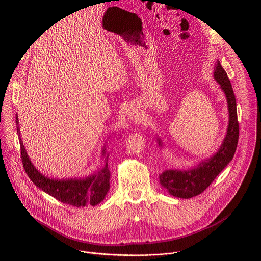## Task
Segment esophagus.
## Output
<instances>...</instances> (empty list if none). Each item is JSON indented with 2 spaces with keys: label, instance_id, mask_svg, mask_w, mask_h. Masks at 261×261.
Listing matches in <instances>:
<instances>
[{
  "label": "esophagus",
  "instance_id": "34e87169",
  "mask_svg": "<svg viewBox=\"0 0 261 261\" xmlns=\"http://www.w3.org/2000/svg\"><path fill=\"white\" fill-rule=\"evenodd\" d=\"M128 116L130 117V119L134 120V119H136L138 117V113L134 108H130L129 111H128Z\"/></svg>",
  "mask_w": 261,
  "mask_h": 261
}]
</instances>
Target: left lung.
<instances>
[{
    "instance_id": "8db88e82",
    "label": "left lung",
    "mask_w": 261,
    "mask_h": 261,
    "mask_svg": "<svg viewBox=\"0 0 261 261\" xmlns=\"http://www.w3.org/2000/svg\"><path fill=\"white\" fill-rule=\"evenodd\" d=\"M214 79L224 92L229 111V123L226 136L223 140L219 151L211 158L199 163L198 166L189 170L169 169L163 171L160 175V182L170 195L178 198H191L201 194L213 182L216 176L224 169L232 160L239 141V122L237 113L236 96L227 76V73L223 69L220 62L214 69ZM159 145L162 141L158 139Z\"/></svg>"
}]
</instances>
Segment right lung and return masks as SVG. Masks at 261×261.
Here are the masks:
<instances>
[{
    "label": "right lung",
    "instance_id": "1",
    "mask_svg": "<svg viewBox=\"0 0 261 261\" xmlns=\"http://www.w3.org/2000/svg\"><path fill=\"white\" fill-rule=\"evenodd\" d=\"M16 127L20 144V157L25 173L30 179L42 191L55 197L57 200L70 204L76 207H83L88 205H97L100 203L109 189L110 171L108 169L107 159L108 154H105V147L102 151V155L105 156V164L102 169L93 175H89L85 178H66V179H54L49 178L35 168L31 162L22 139L19 133L18 117L16 115Z\"/></svg>",
    "mask_w": 261,
    "mask_h": 261
}]
</instances>
